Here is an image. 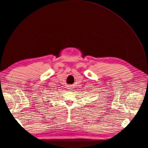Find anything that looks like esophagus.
Masks as SVG:
<instances>
[{
    "mask_svg": "<svg viewBox=\"0 0 148 148\" xmlns=\"http://www.w3.org/2000/svg\"><path fill=\"white\" fill-rule=\"evenodd\" d=\"M68 87H69V89H70V90H71V89L73 88V87H72V86H71V85H70V86H69Z\"/></svg>",
    "mask_w": 148,
    "mask_h": 148,
    "instance_id": "esophagus-1",
    "label": "esophagus"
}]
</instances>
